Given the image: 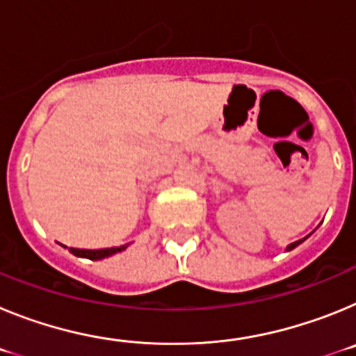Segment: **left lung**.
<instances>
[{
    "label": "left lung",
    "mask_w": 356,
    "mask_h": 356,
    "mask_svg": "<svg viewBox=\"0 0 356 356\" xmlns=\"http://www.w3.org/2000/svg\"><path fill=\"white\" fill-rule=\"evenodd\" d=\"M305 238H301V241H296V242H292V244H289L287 246V251H291V250H294L296 246H298V244H301V242H303Z\"/></svg>",
    "instance_id": "left-lung-1"
}]
</instances>
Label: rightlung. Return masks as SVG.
Returning a JSON list of instances; mask_svg holds the SVG:
<instances>
[{"label": "right lung", "mask_w": 356, "mask_h": 356, "mask_svg": "<svg viewBox=\"0 0 356 356\" xmlns=\"http://www.w3.org/2000/svg\"><path fill=\"white\" fill-rule=\"evenodd\" d=\"M127 246H119V248H105V250H76V248H69L72 254L76 257H85L89 260H99L105 259V257H110V254L118 253V251H122Z\"/></svg>", "instance_id": "1"}]
</instances>
